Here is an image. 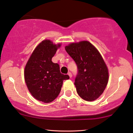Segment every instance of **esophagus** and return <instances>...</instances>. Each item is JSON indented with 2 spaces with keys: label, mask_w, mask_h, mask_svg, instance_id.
<instances>
[{
  "label": "esophagus",
  "mask_w": 133,
  "mask_h": 133,
  "mask_svg": "<svg viewBox=\"0 0 133 133\" xmlns=\"http://www.w3.org/2000/svg\"><path fill=\"white\" fill-rule=\"evenodd\" d=\"M68 75L69 76H70V78L72 77V74H71V72H68Z\"/></svg>",
  "instance_id": "34e87169"
}]
</instances>
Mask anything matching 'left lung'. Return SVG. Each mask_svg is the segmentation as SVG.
I'll return each instance as SVG.
<instances>
[{
  "instance_id": "8db88e82",
  "label": "left lung",
  "mask_w": 133,
  "mask_h": 133,
  "mask_svg": "<svg viewBox=\"0 0 133 133\" xmlns=\"http://www.w3.org/2000/svg\"><path fill=\"white\" fill-rule=\"evenodd\" d=\"M65 48L77 66L74 82L77 94L85 101H95L104 91L109 79L102 57L88 41L70 43Z\"/></svg>"
}]
</instances>
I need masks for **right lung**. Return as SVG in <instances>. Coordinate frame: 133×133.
<instances>
[{"mask_svg": "<svg viewBox=\"0 0 133 133\" xmlns=\"http://www.w3.org/2000/svg\"><path fill=\"white\" fill-rule=\"evenodd\" d=\"M61 46V43L44 40L36 46L25 66L24 77L29 91L42 102L53 101L61 92L63 81L70 79L68 75L61 73L58 63L52 62Z\"/></svg>", "mask_w": 133, "mask_h": 133, "instance_id": "1", "label": "right lung"}]
</instances>
